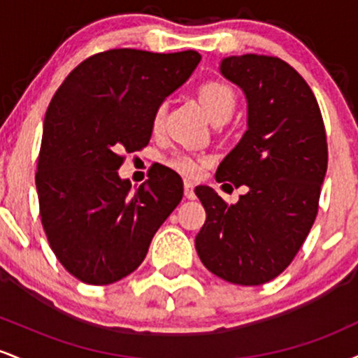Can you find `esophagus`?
Segmentation results:
<instances>
[{
	"instance_id": "34e87169",
	"label": "esophagus",
	"mask_w": 358,
	"mask_h": 358,
	"mask_svg": "<svg viewBox=\"0 0 358 358\" xmlns=\"http://www.w3.org/2000/svg\"><path fill=\"white\" fill-rule=\"evenodd\" d=\"M183 193H185V199H188V200L195 199V190H193V183L188 182V180H185V182H183Z\"/></svg>"
}]
</instances>
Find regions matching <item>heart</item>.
Instances as JSON below:
<instances>
[{"mask_svg":"<svg viewBox=\"0 0 358 358\" xmlns=\"http://www.w3.org/2000/svg\"><path fill=\"white\" fill-rule=\"evenodd\" d=\"M199 99L213 122H225L227 119H231L237 106L236 90L224 80L203 82L199 87ZM165 116L166 106H156L153 116H151V127L155 131L163 129ZM208 162H210V158H207V156L185 153V151H175L168 158V165L173 168L175 171H178V173L188 176V178H193V176H199L202 173L203 166Z\"/></svg>","mask_w":358,"mask_h":358,"instance_id":"b5f03b06","label":"heart"}]
</instances>
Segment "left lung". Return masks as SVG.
<instances>
[{
    "label": "left lung",
    "mask_w": 358,
    "mask_h": 358,
    "mask_svg": "<svg viewBox=\"0 0 358 358\" xmlns=\"http://www.w3.org/2000/svg\"><path fill=\"white\" fill-rule=\"evenodd\" d=\"M220 72L248 97V131L217 168V182L248 185L229 205L196 187L207 220L195 237L210 273L242 286L271 281L291 264L313 227L327 173V133L313 90L278 57L248 53Z\"/></svg>",
    "instance_id": "left-lung-1"
}]
</instances>
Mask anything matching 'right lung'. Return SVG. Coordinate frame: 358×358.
<instances>
[{
  "label": "right lung",
  "instance_id": "right-lung-1",
  "mask_svg": "<svg viewBox=\"0 0 358 358\" xmlns=\"http://www.w3.org/2000/svg\"><path fill=\"white\" fill-rule=\"evenodd\" d=\"M199 52L113 48L80 62L45 114L36 165L40 217L60 264L82 282L110 285L146 257L183 196L182 178L151 166L131 190L117 170L151 138V116L199 65Z\"/></svg>",
  "mask_w": 358,
  "mask_h": 358
}]
</instances>
